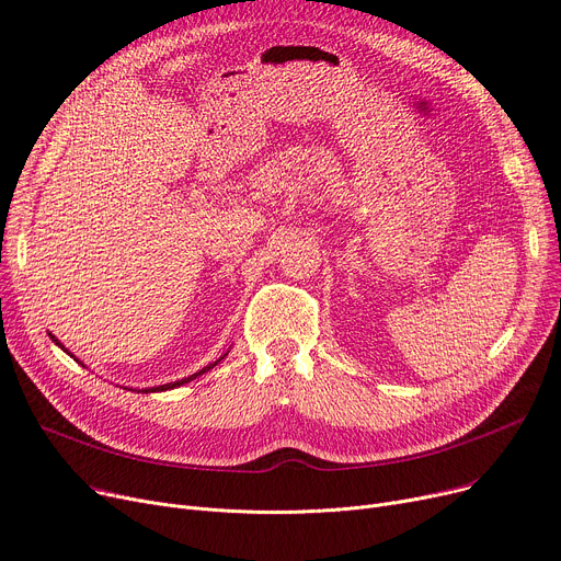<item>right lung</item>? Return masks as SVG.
Listing matches in <instances>:
<instances>
[{"mask_svg":"<svg viewBox=\"0 0 561 561\" xmlns=\"http://www.w3.org/2000/svg\"><path fill=\"white\" fill-rule=\"evenodd\" d=\"M49 337H51V340H55V344H59L64 352H68V350H66V346H64V344H61V342H59V340H57L55 335H51V333H49ZM68 354H70V352H68ZM70 356H72V354H70ZM226 356H228V354H224V356H221L219 360H224ZM219 360H215V363H211V365H207V367L198 369V371H196V375H192V377H186V379H180V381H173V383H167V386H157V388H148V390H141V392H162V390H173V388H180V386H184V383H190V381H194L196 377L205 375V371H207V369H211V367H215V365H217Z\"/></svg>","mask_w":561,"mask_h":561,"instance_id":"obj_1","label":"right lung"}]
</instances>
